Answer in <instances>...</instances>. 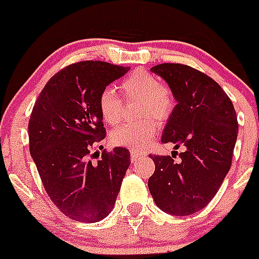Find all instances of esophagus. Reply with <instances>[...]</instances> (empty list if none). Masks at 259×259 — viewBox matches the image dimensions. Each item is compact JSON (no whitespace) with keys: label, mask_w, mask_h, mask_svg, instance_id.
<instances>
[{"label":"esophagus","mask_w":259,"mask_h":259,"mask_svg":"<svg viewBox=\"0 0 259 259\" xmlns=\"http://www.w3.org/2000/svg\"><path fill=\"white\" fill-rule=\"evenodd\" d=\"M143 156H144V154L140 153V152H138V151H135V149H132V151H131V161H132V162H136V161H138L139 158H140V157H143Z\"/></svg>","instance_id":"34e87169"}]
</instances>
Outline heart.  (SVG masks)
<instances>
[{
	"label": "heart",
	"mask_w": 259,
	"mask_h": 259,
	"mask_svg": "<svg viewBox=\"0 0 259 259\" xmlns=\"http://www.w3.org/2000/svg\"><path fill=\"white\" fill-rule=\"evenodd\" d=\"M119 90L125 101L139 99L138 112L147 116L139 121H128L115 128L111 140L115 145L143 151L152 144L158 130L157 120H166L174 108L171 90L145 69H138L119 82ZM99 112L107 124H118L123 116V101L112 89L107 88L98 99Z\"/></svg>",
	"instance_id": "obj_1"
}]
</instances>
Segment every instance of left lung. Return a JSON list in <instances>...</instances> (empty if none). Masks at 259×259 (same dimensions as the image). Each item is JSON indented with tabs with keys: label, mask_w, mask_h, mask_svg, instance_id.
<instances>
[{
	"label": "left lung",
	"mask_w": 259,
	"mask_h": 259,
	"mask_svg": "<svg viewBox=\"0 0 259 259\" xmlns=\"http://www.w3.org/2000/svg\"><path fill=\"white\" fill-rule=\"evenodd\" d=\"M151 70L166 81L177 101L161 141L185 152L180 162L174 154H151L156 169L148 187L163 212L193 215L211 202L231 169L238 132L235 107L216 81L191 66L165 63Z\"/></svg>",
	"instance_id": "left-lung-1"
}]
</instances>
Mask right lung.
I'll return each instance as SVG.
<instances>
[{"label": "right lung", "mask_w": 259, "mask_h": 259, "mask_svg": "<svg viewBox=\"0 0 259 259\" xmlns=\"http://www.w3.org/2000/svg\"><path fill=\"white\" fill-rule=\"evenodd\" d=\"M128 70L105 61L68 65L46 83L31 112V157L51 200L76 222H101L112 211L131 163L121 147L90 161L92 148L106 136L99 96Z\"/></svg>", "instance_id": "add662e5"}]
</instances>
